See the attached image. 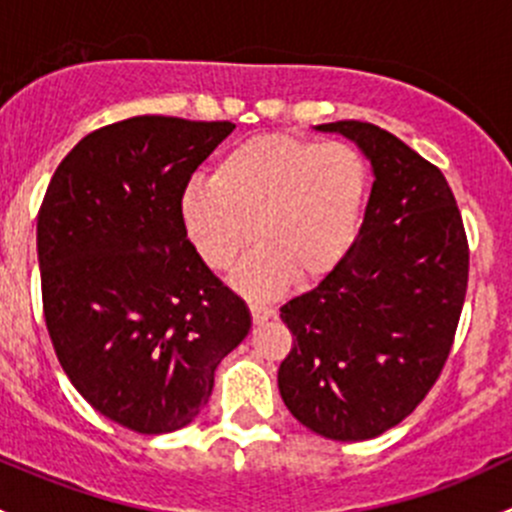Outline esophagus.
Segmentation results:
<instances>
[{
    "instance_id": "esophagus-1",
    "label": "esophagus",
    "mask_w": 512,
    "mask_h": 512,
    "mask_svg": "<svg viewBox=\"0 0 512 512\" xmlns=\"http://www.w3.org/2000/svg\"><path fill=\"white\" fill-rule=\"evenodd\" d=\"M250 312H252V322L262 324L267 319H275L277 312L270 307V304H262V302H250Z\"/></svg>"
}]
</instances>
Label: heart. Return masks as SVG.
I'll use <instances>...</instances> for the list:
<instances>
[{
	"label": "heart",
	"mask_w": 512,
	"mask_h": 512,
	"mask_svg": "<svg viewBox=\"0 0 512 512\" xmlns=\"http://www.w3.org/2000/svg\"><path fill=\"white\" fill-rule=\"evenodd\" d=\"M369 168L349 143L307 141L287 133L247 138L215 163L213 180H193L180 195V223L213 270L235 265L232 287L270 299L297 272L317 280L352 247L364 210Z\"/></svg>",
	"instance_id": "heart-1"
}]
</instances>
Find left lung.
I'll list each match as a JSON object with an SVG mask.
<instances>
[{
	"label": "left lung",
	"instance_id": "left-lung-1",
	"mask_svg": "<svg viewBox=\"0 0 512 512\" xmlns=\"http://www.w3.org/2000/svg\"><path fill=\"white\" fill-rule=\"evenodd\" d=\"M374 170L344 260L280 309L292 352L277 384L292 416L332 441H366L426 399L451 354L468 287V240L441 170L374 123H322Z\"/></svg>",
	"mask_w": 512,
	"mask_h": 512
}]
</instances>
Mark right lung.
Wrapping results in <instances>:
<instances>
[{
	"mask_svg": "<svg viewBox=\"0 0 512 512\" xmlns=\"http://www.w3.org/2000/svg\"><path fill=\"white\" fill-rule=\"evenodd\" d=\"M230 121L133 116L81 138L36 220L41 299L61 369L136 433L188 426L252 327L180 223V195Z\"/></svg>",
	"mask_w": 512,
	"mask_h": 512,
	"instance_id": "1",
	"label": "right lung"
}]
</instances>
